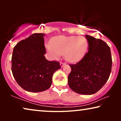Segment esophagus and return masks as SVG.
<instances>
[{
    "label": "esophagus",
    "instance_id": "obj_1",
    "mask_svg": "<svg viewBox=\"0 0 121 121\" xmlns=\"http://www.w3.org/2000/svg\"><path fill=\"white\" fill-rule=\"evenodd\" d=\"M60 65L61 68H62V67H64V65H65V63H63V62H60Z\"/></svg>",
    "mask_w": 121,
    "mask_h": 121
}]
</instances>
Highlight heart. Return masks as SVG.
Wrapping results in <instances>:
<instances>
[{
	"label": "heart",
	"mask_w": 121,
	"mask_h": 121,
	"mask_svg": "<svg viewBox=\"0 0 121 121\" xmlns=\"http://www.w3.org/2000/svg\"><path fill=\"white\" fill-rule=\"evenodd\" d=\"M51 44H46V50L54 59L63 54L68 62L75 63L80 60L86 53L88 42L82 36H58L54 37Z\"/></svg>",
	"instance_id": "b5f03b06"
}]
</instances>
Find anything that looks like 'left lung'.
Returning <instances> with one entry per match:
<instances>
[{"label": "left lung", "mask_w": 121, "mask_h": 121, "mask_svg": "<svg viewBox=\"0 0 121 121\" xmlns=\"http://www.w3.org/2000/svg\"><path fill=\"white\" fill-rule=\"evenodd\" d=\"M88 52L80 62L69 65L72 71L68 85L74 92L92 95L103 87L110 77L112 68L110 48L100 39L85 35Z\"/></svg>", "instance_id": "left-lung-1"}]
</instances>
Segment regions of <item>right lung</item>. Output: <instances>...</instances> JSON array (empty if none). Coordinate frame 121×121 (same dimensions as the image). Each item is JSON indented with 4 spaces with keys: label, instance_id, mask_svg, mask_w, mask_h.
I'll return each mask as SVG.
<instances>
[{
    "label": "right lung",
    "instance_id": "add662e5",
    "mask_svg": "<svg viewBox=\"0 0 121 121\" xmlns=\"http://www.w3.org/2000/svg\"><path fill=\"white\" fill-rule=\"evenodd\" d=\"M44 34L35 33L15 46L11 58V70L16 82L23 89L42 92L51 87L52 77L60 68L59 62L46 59Z\"/></svg>",
    "mask_w": 121,
    "mask_h": 121
}]
</instances>
